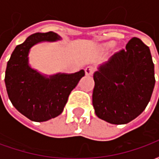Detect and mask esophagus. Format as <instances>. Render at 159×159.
<instances>
[{
  "label": "esophagus",
  "mask_w": 159,
  "mask_h": 159,
  "mask_svg": "<svg viewBox=\"0 0 159 159\" xmlns=\"http://www.w3.org/2000/svg\"><path fill=\"white\" fill-rule=\"evenodd\" d=\"M93 71H94V69L92 66H88V67L85 68V74H86L87 76H92Z\"/></svg>",
  "instance_id": "1"
}]
</instances>
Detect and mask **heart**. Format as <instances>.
<instances>
[{"mask_svg":"<svg viewBox=\"0 0 159 159\" xmlns=\"http://www.w3.org/2000/svg\"><path fill=\"white\" fill-rule=\"evenodd\" d=\"M114 45H115V42H108V43H107V44H106V46H107V48H111V47H113Z\"/></svg>","mask_w":159,"mask_h":159,"instance_id":"1","label":"heart"}]
</instances>
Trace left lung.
Masks as SVG:
<instances>
[{
  "label": "left lung",
  "instance_id": "8db88e82",
  "mask_svg": "<svg viewBox=\"0 0 159 159\" xmlns=\"http://www.w3.org/2000/svg\"><path fill=\"white\" fill-rule=\"evenodd\" d=\"M93 80V106L97 117L112 124L129 123L146 109L153 91L150 49L133 37L126 48L99 67Z\"/></svg>",
  "mask_w": 159,
  "mask_h": 159
}]
</instances>
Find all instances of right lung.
<instances>
[{
    "label": "right lung",
    "instance_id": "obj_1",
    "mask_svg": "<svg viewBox=\"0 0 159 159\" xmlns=\"http://www.w3.org/2000/svg\"><path fill=\"white\" fill-rule=\"evenodd\" d=\"M60 40L56 33H35L13 50L7 65L5 84L9 100L19 112L34 122H44L62 113L70 93L85 71L58 73L47 77L29 66L30 48L41 42Z\"/></svg>",
    "mask_w": 159,
    "mask_h": 159
}]
</instances>
